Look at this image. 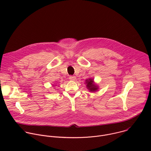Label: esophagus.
<instances>
[{"label": "esophagus", "mask_w": 151, "mask_h": 151, "mask_svg": "<svg viewBox=\"0 0 151 151\" xmlns=\"http://www.w3.org/2000/svg\"><path fill=\"white\" fill-rule=\"evenodd\" d=\"M76 79V76H69V79L71 81H75Z\"/></svg>", "instance_id": "obj_1"}]
</instances>
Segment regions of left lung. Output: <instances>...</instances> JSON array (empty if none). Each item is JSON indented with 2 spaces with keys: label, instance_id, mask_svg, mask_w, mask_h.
Listing matches in <instances>:
<instances>
[{
  "label": "left lung",
  "instance_id": "1",
  "mask_svg": "<svg viewBox=\"0 0 151 151\" xmlns=\"http://www.w3.org/2000/svg\"><path fill=\"white\" fill-rule=\"evenodd\" d=\"M85 81L86 84H87V88L90 90V91L94 92L98 90L97 85L94 83V81L93 79L90 78L88 79H87Z\"/></svg>",
  "mask_w": 151,
  "mask_h": 151
}]
</instances>
